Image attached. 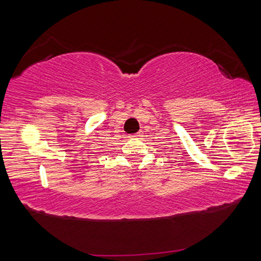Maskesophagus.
I'll return each instance as SVG.
<instances>
[{
    "mask_svg": "<svg viewBox=\"0 0 261 261\" xmlns=\"http://www.w3.org/2000/svg\"><path fill=\"white\" fill-rule=\"evenodd\" d=\"M143 136V134H141V132H138V134H136V135H132V136H130L131 138H139V137H141Z\"/></svg>",
    "mask_w": 261,
    "mask_h": 261,
    "instance_id": "1",
    "label": "esophagus"
}]
</instances>
